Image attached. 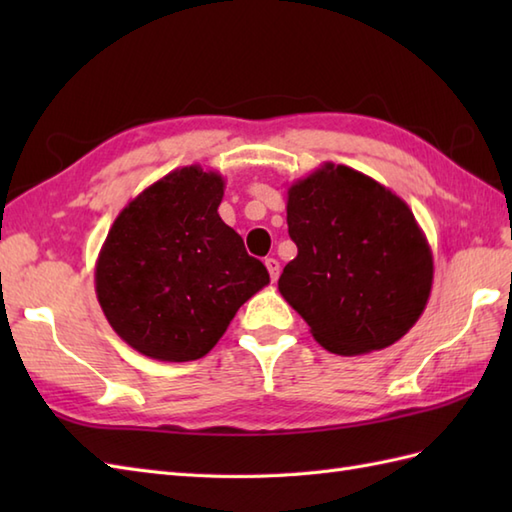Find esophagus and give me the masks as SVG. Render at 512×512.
<instances>
[{
  "mask_svg": "<svg viewBox=\"0 0 512 512\" xmlns=\"http://www.w3.org/2000/svg\"><path fill=\"white\" fill-rule=\"evenodd\" d=\"M264 264H266V268H268V273H270V279H273V281H277V279H279V270H281V266H279V262H277V259H275V257H268Z\"/></svg>",
  "mask_w": 512,
  "mask_h": 512,
  "instance_id": "obj_1",
  "label": "esophagus"
}]
</instances>
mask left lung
I'll return each mask as SVG.
<instances>
[{"mask_svg":"<svg viewBox=\"0 0 512 512\" xmlns=\"http://www.w3.org/2000/svg\"><path fill=\"white\" fill-rule=\"evenodd\" d=\"M288 235L297 257L279 292L325 350H385L427 308L433 255L407 202L374 178L325 162L292 182Z\"/></svg>","mask_w":512,"mask_h":512,"instance_id":"8db88e82","label":"left lung"}]
</instances>
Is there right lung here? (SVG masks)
Here are the masks:
<instances>
[{
    "label": "right lung",
    "instance_id": "add662e5",
    "mask_svg": "<svg viewBox=\"0 0 512 512\" xmlns=\"http://www.w3.org/2000/svg\"><path fill=\"white\" fill-rule=\"evenodd\" d=\"M224 178L200 165L151 184L118 213L96 259L94 286L121 339L156 361L209 354L244 303L270 284L217 206Z\"/></svg>",
    "mask_w": 512,
    "mask_h": 512
}]
</instances>
